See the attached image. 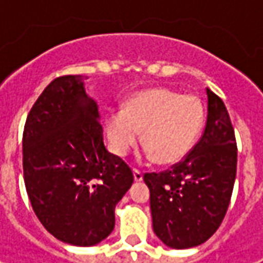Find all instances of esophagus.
<instances>
[{
  "label": "esophagus",
  "mask_w": 263,
  "mask_h": 263,
  "mask_svg": "<svg viewBox=\"0 0 263 263\" xmlns=\"http://www.w3.org/2000/svg\"><path fill=\"white\" fill-rule=\"evenodd\" d=\"M133 177H135V181H142L143 180V173L139 171V170H135L133 171Z\"/></svg>",
  "instance_id": "1"
}]
</instances>
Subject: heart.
<instances>
[{"instance_id":"1","label":"heart","mask_w":263,"mask_h":263,"mask_svg":"<svg viewBox=\"0 0 263 263\" xmlns=\"http://www.w3.org/2000/svg\"><path fill=\"white\" fill-rule=\"evenodd\" d=\"M205 121V108L196 95L157 87L128 98L123 111L106 118L111 151L123 157L135 146L143 130L145 155L159 164H176L195 146Z\"/></svg>"}]
</instances>
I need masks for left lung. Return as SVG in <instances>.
<instances>
[{
  "label": "left lung",
  "instance_id": "8db88e82",
  "mask_svg": "<svg viewBox=\"0 0 263 263\" xmlns=\"http://www.w3.org/2000/svg\"><path fill=\"white\" fill-rule=\"evenodd\" d=\"M205 132L186 158L162 173H146L152 226L173 249L205 243L227 214L237 171L234 128L222 99L206 89Z\"/></svg>",
  "mask_w": 263,
  "mask_h": 263
}]
</instances>
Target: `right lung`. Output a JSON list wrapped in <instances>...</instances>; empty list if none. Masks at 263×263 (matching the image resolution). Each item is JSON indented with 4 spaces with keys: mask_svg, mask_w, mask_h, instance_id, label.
Masks as SVG:
<instances>
[{
    "mask_svg": "<svg viewBox=\"0 0 263 263\" xmlns=\"http://www.w3.org/2000/svg\"><path fill=\"white\" fill-rule=\"evenodd\" d=\"M83 76L54 79L32 106L23 132L26 192L52 236L93 246L114 230L116 205L133 184L126 162L106 151L98 104Z\"/></svg>",
    "mask_w": 263,
    "mask_h": 263,
    "instance_id": "obj_1",
    "label": "right lung"
}]
</instances>
